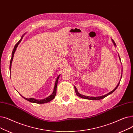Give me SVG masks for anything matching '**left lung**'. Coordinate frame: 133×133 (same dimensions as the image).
Listing matches in <instances>:
<instances>
[{
  "mask_svg": "<svg viewBox=\"0 0 133 133\" xmlns=\"http://www.w3.org/2000/svg\"><path fill=\"white\" fill-rule=\"evenodd\" d=\"M111 40H112V41H113V44H114V46H116V44H115V43L113 39H111ZM118 57H119V55H118ZM119 59H120V60L121 61V59H120V57H119ZM122 73L121 74V78H122ZM120 80H121V79H120ZM120 81H119V82L118 83V84H117V85L116 86V87H115V88L112 90V91H111L110 92L108 93V94H106V95H104L100 96H97V97H92V96H85V95H81V94H80V93H78V90H77V89H76V87H75V86H74V88H75V91L76 94L78 96H79V97H81V98L85 99H88V100H100V99H102L104 98V97H106L107 96H108V95H110V94H111L112 93H113V92L115 91V90L116 89V88H117V87L118 86V85H119V84H120Z\"/></svg>",
  "mask_w": 133,
  "mask_h": 133,
  "instance_id": "1",
  "label": "left lung"
}]
</instances>
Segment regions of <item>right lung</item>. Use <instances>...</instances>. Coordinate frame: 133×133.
<instances>
[{
    "label": "right lung",
    "mask_w": 133,
    "mask_h": 133,
    "mask_svg": "<svg viewBox=\"0 0 133 133\" xmlns=\"http://www.w3.org/2000/svg\"><path fill=\"white\" fill-rule=\"evenodd\" d=\"M24 36V35H23ZM23 36L22 37V38H21L20 40L18 42V43L16 44V45L15 46V47H14L13 48V50L12 51V57H11V61H10V71H11V65H12V60H13V56H14V54H15V52L16 50V49L18 46V45L19 44V43L21 42V41H22L23 38ZM60 75L58 76L57 79H56V81H55V85H54V90H53V93H52V94H51L50 96H48L47 97H46V98L44 99H43V100H37V99H34V98H30V99H27V98H26V97H24V96H23L22 95V96L23 98H24L25 100L29 101L31 102H33V103H39V104H42V103H47V102H49L50 101H51V100H52L54 97L55 96V95H56V93H57V85H58V79H59V77Z\"/></svg>",
    "instance_id": "obj_1"
}]
</instances>
